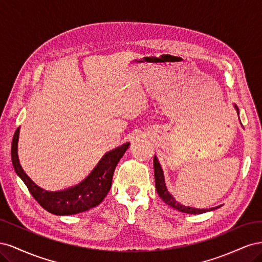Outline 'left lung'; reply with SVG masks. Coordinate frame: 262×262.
<instances>
[{
  "label": "left lung",
  "mask_w": 262,
  "mask_h": 262,
  "mask_svg": "<svg viewBox=\"0 0 262 262\" xmlns=\"http://www.w3.org/2000/svg\"><path fill=\"white\" fill-rule=\"evenodd\" d=\"M234 108L236 109L237 115H238L239 118V110L237 108L236 105H234ZM154 175H155V187L157 190V193L160 194V196L162 198V200L166 203L170 205L171 208L176 209L180 212H184V213H188V214H202L205 212H209V211H213L215 209H219L221 205L219 207H214L211 209H196V208H192V207H186V205L179 203L178 201H176L175 198L172 196L171 193H169L167 187H166L165 184V177H164V171L162 166L157 160V156L154 155Z\"/></svg>",
  "instance_id": "left-lung-1"
}]
</instances>
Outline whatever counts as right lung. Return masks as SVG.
I'll return each mask as SVG.
<instances>
[{"mask_svg": "<svg viewBox=\"0 0 262 262\" xmlns=\"http://www.w3.org/2000/svg\"><path fill=\"white\" fill-rule=\"evenodd\" d=\"M19 129L14 134L12 142V163L17 176L24 181L37 202L55 215H73L97 207L105 199L112 187L115 168L120 158L129 148L126 143L109 150L100 158L91 173L80 184L59 191H48L36 185L24 171L18 158Z\"/></svg>", "mask_w": 262, "mask_h": 262, "instance_id": "right-lung-1", "label": "right lung"}]
</instances>
